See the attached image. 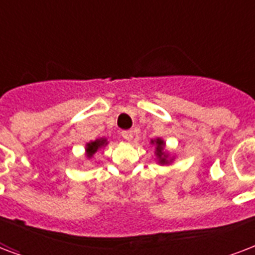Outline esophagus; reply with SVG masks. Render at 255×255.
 <instances>
[{
  "instance_id": "obj_1",
  "label": "esophagus",
  "mask_w": 255,
  "mask_h": 255,
  "mask_svg": "<svg viewBox=\"0 0 255 255\" xmlns=\"http://www.w3.org/2000/svg\"><path fill=\"white\" fill-rule=\"evenodd\" d=\"M122 136H123L126 140L129 141V140H132V137H133V132L129 131V129H128V131H123L122 132Z\"/></svg>"
}]
</instances>
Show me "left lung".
<instances>
[{"label":"left lung","instance_id":"1","mask_svg":"<svg viewBox=\"0 0 255 255\" xmlns=\"http://www.w3.org/2000/svg\"><path fill=\"white\" fill-rule=\"evenodd\" d=\"M151 144H155V155H156L159 164H170L174 160V158H170V153L164 149L166 143H164L163 139L158 137L155 140H151Z\"/></svg>","mask_w":255,"mask_h":255}]
</instances>
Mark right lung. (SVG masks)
Returning a JSON list of instances; mask_svg holds the SVG:
<instances>
[{
  "mask_svg": "<svg viewBox=\"0 0 255 255\" xmlns=\"http://www.w3.org/2000/svg\"><path fill=\"white\" fill-rule=\"evenodd\" d=\"M108 144V140H107L106 137H100V139H96V140L89 141L85 145V156L88 159L93 158V155L99 151V149L104 148L106 145Z\"/></svg>",
  "mask_w": 255,
  "mask_h": 255,
  "instance_id": "right-lung-1",
  "label": "right lung"
}]
</instances>
